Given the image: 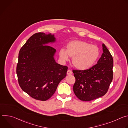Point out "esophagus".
Returning a JSON list of instances; mask_svg holds the SVG:
<instances>
[{
	"label": "esophagus",
	"mask_w": 128,
	"mask_h": 128,
	"mask_svg": "<svg viewBox=\"0 0 128 128\" xmlns=\"http://www.w3.org/2000/svg\"><path fill=\"white\" fill-rule=\"evenodd\" d=\"M67 74H68V75H71V74H72V71L71 70H67Z\"/></svg>",
	"instance_id": "esophagus-1"
}]
</instances>
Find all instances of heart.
I'll return each mask as SVG.
<instances>
[{
  "label": "heart",
  "instance_id": "heart-1",
  "mask_svg": "<svg viewBox=\"0 0 128 128\" xmlns=\"http://www.w3.org/2000/svg\"><path fill=\"white\" fill-rule=\"evenodd\" d=\"M98 48L82 40H74L69 42L66 50H59L60 58L64 61H68L69 57L72 58V63L80 70L90 68L95 63L99 56Z\"/></svg>",
  "mask_w": 128,
  "mask_h": 128
}]
</instances>
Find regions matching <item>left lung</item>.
<instances>
[{
	"mask_svg": "<svg viewBox=\"0 0 128 128\" xmlns=\"http://www.w3.org/2000/svg\"><path fill=\"white\" fill-rule=\"evenodd\" d=\"M102 48L97 64L88 69L72 71L76 78L74 92L82 101H89L104 96L112 80L113 58L103 44Z\"/></svg>",
	"mask_w": 128,
	"mask_h": 128,
	"instance_id": "left-lung-1",
	"label": "left lung"
}]
</instances>
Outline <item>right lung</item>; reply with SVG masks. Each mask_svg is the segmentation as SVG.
Segmentation results:
<instances>
[{"label": "right lung", "mask_w": 128, "mask_h": 128, "mask_svg": "<svg viewBox=\"0 0 128 128\" xmlns=\"http://www.w3.org/2000/svg\"><path fill=\"white\" fill-rule=\"evenodd\" d=\"M55 41L51 33H36L19 51L16 70L18 82L22 90L36 100L50 98L66 76L68 67L56 62V49L46 45Z\"/></svg>", "instance_id": "add662e5"}]
</instances>
